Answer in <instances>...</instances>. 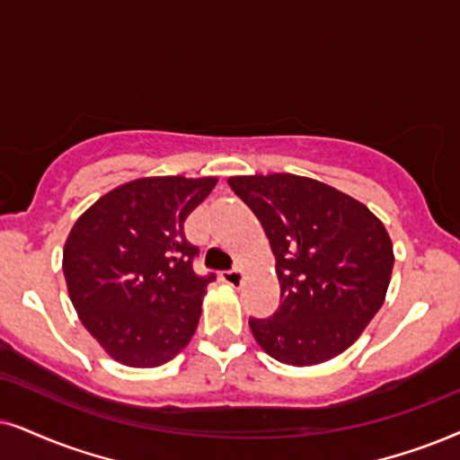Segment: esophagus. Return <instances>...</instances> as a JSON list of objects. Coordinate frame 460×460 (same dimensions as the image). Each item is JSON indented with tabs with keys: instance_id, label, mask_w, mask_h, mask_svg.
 Segmentation results:
<instances>
[{
	"instance_id": "obj_1",
	"label": "esophagus",
	"mask_w": 460,
	"mask_h": 460,
	"mask_svg": "<svg viewBox=\"0 0 460 460\" xmlns=\"http://www.w3.org/2000/svg\"><path fill=\"white\" fill-rule=\"evenodd\" d=\"M223 282L229 284V287H240L243 282V271L242 270H231V271H223Z\"/></svg>"
}]
</instances>
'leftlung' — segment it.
Listing matches in <instances>:
<instances>
[{"label":"left lung","mask_w":460,"mask_h":460,"mask_svg":"<svg viewBox=\"0 0 460 460\" xmlns=\"http://www.w3.org/2000/svg\"><path fill=\"white\" fill-rule=\"evenodd\" d=\"M226 182L261 220L276 257L280 305L248 321L257 344L295 367L348 350L391 284L394 254L382 220L350 195L295 173Z\"/></svg>","instance_id":"obj_1"}]
</instances>
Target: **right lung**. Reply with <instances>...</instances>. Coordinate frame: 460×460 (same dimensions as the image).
Wrapping results in <instances>:
<instances>
[{
    "label": "right lung",
    "mask_w": 460,
    "mask_h": 460,
    "mask_svg": "<svg viewBox=\"0 0 460 460\" xmlns=\"http://www.w3.org/2000/svg\"><path fill=\"white\" fill-rule=\"evenodd\" d=\"M217 178L150 176L100 197L63 248L69 299L84 329L129 367H159L189 344L210 276H197L184 220Z\"/></svg>",
    "instance_id": "obj_1"
}]
</instances>
